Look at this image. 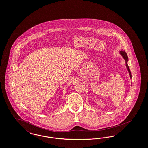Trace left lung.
I'll list each match as a JSON object with an SVG mask.
<instances>
[{"label":"left lung","instance_id":"obj_1","mask_svg":"<svg viewBox=\"0 0 148 148\" xmlns=\"http://www.w3.org/2000/svg\"><path fill=\"white\" fill-rule=\"evenodd\" d=\"M120 54L121 55V56L123 57V58L125 60L127 69L128 72L130 73V79H132V74H131V72H130V67H129L128 64H127V62L128 61V56H127L126 52H125V51L121 50L120 51Z\"/></svg>","mask_w":148,"mask_h":148}]
</instances>
